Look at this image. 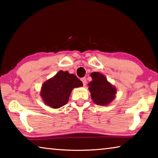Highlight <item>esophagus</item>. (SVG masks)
Here are the masks:
<instances>
[{
	"label": "esophagus",
	"mask_w": 158,
	"mask_h": 158,
	"mask_svg": "<svg viewBox=\"0 0 158 158\" xmlns=\"http://www.w3.org/2000/svg\"><path fill=\"white\" fill-rule=\"evenodd\" d=\"M81 81L83 82V84H84V85H86V79H85V77H84V78L81 79Z\"/></svg>",
	"instance_id": "esophagus-1"
}]
</instances>
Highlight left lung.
<instances>
[{"instance_id": "left-lung-1", "label": "left lung", "mask_w": 158, "mask_h": 158, "mask_svg": "<svg viewBox=\"0 0 158 158\" xmlns=\"http://www.w3.org/2000/svg\"><path fill=\"white\" fill-rule=\"evenodd\" d=\"M90 77L92 81L88 85L93 101L98 105L107 106L116 98V88L100 73L94 72L90 74Z\"/></svg>"}]
</instances>
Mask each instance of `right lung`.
Wrapping results in <instances>:
<instances>
[{"instance_id": "obj_1", "label": "right lung", "mask_w": 158, "mask_h": 158, "mask_svg": "<svg viewBox=\"0 0 158 158\" xmlns=\"http://www.w3.org/2000/svg\"><path fill=\"white\" fill-rule=\"evenodd\" d=\"M83 83L74 74L60 70L42 85L40 96L44 104L53 109H58L68 103L74 88L81 87Z\"/></svg>"}]
</instances>
